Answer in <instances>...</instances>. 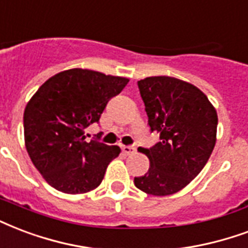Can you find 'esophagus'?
Instances as JSON below:
<instances>
[{
    "mask_svg": "<svg viewBox=\"0 0 248 248\" xmlns=\"http://www.w3.org/2000/svg\"><path fill=\"white\" fill-rule=\"evenodd\" d=\"M123 152L125 153L126 155H132L136 153L135 146H123Z\"/></svg>",
    "mask_w": 248,
    "mask_h": 248,
    "instance_id": "34e87169",
    "label": "esophagus"
}]
</instances>
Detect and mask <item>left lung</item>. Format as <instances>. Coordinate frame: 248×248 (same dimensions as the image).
<instances>
[{"label":"left lung","instance_id":"left-lung-1","mask_svg":"<svg viewBox=\"0 0 248 248\" xmlns=\"http://www.w3.org/2000/svg\"><path fill=\"white\" fill-rule=\"evenodd\" d=\"M150 131L161 141L142 149L150 167L135 186L148 195L179 192L204 169L217 140V111L200 89L167 76L139 81Z\"/></svg>","mask_w":248,"mask_h":248}]
</instances>
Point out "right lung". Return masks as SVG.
<instances>
[{
    "instance_id": "right-lung-1",
    "label": "right lung",
    "mask_w": 248,
    "mask_h": 248,
    "mask_svg": "<svg viewBox=\"0 0 248 248\" xmlns=\"http://www.w3.org/2000/svg\"><path fill=\"white\" fill-rule=\"evenodd\" d=\"M129 79L74 68L46 79L23 113L25 145L46 183L70 195L95 189L120 148L91 140L85 128L99 122L106 104Z\"/></svg>"
}]
</instances>
